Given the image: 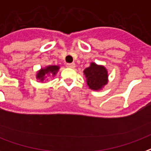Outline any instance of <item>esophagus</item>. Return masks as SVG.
I'll use <instances>...</instances> for the list:
<instances>
[{"mask_svg": "<svg viewBox=\"0 0 151 151\" xmlns=\"http://www.w3.org/2000/svg\"><path fill=\"white\" fill-rule=\"evenodd\" d=\"M66 66L70 69H74L75 68V63H69L66 65Z\"/></svg>", "mask_w": 151, "mask_h": 151, "instance_id": "1", "label": "esophagus"}]
</instances>
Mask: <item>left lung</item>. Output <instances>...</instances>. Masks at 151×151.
Segmentation results:
<instances>
[{"label":"left lung","mask_w":151,"mask_h":151,"mask_svg":"<svg viewBox=\"0 0 151 151\" xmlns=\"http://www.w3.org/2000/svg\"><path fill=\"white\" fill-rule=\"evenodd\" d=\"M83 72L90 90H101L108 83V71L103 65L91 62Z\"/></svg>","instance_id":"obj_1"}]
</instances>
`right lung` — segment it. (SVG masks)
I'll list each match as a JSON object with an SVG mask.
<instances>
[{"label": "right lung", "instance_id": "obj_1", "mask_svg": "<svg viewBox=\"0 0 151 151\" xmlns=\"http://www.w3.org/2000/svg\"><path fill=\"white\" fill-rule=\"evenodd\" d=\"M60 69L59 65H47L38 70L36 75V78L40 81H44L47 77H54Z\"/></svg>", "mask_w": 151, "mask_h": 151}]
</instances>
